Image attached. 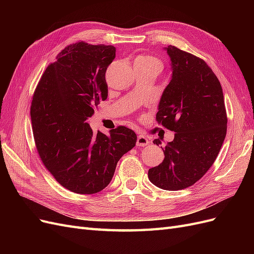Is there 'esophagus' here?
<instances>
[{"instance_id":"esophagus-1","label":"esophagus","mask_w":254,"mask_h":254,"mask_svg":"<svg viewBox=\"0 0 254 254\" xmlns=\"http://www.w3.org/2000/svg\"><path fill=\"white\" fill-rule=\"evenodd\" d=\"M148 143H149V140L144 134H142V133L137 134V140H136L137 146H146Z\"/></svg>"}]
</instances>
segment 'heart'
Instances as JSON below:
<instances>
[{"label": "heart", "mask_w": 254, "mask_h": 254, "mask_svg": "<svg viewBox=\"0 0 254 254\" xmlns=\"http://www.w3.org/2000/svg\"><path fill=\"white\" fill-rule=\"evenodd\" d=\"M134 61H140V63H144V64H152V65H156L157 67L162 68V63H161V60L153 57V56H150V55H142V56H139L136 57Z\"/></svg>", "instance_id": "heart-1"}]
</instances>
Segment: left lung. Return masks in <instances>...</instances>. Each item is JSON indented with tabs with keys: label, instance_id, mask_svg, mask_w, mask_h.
I'll use <instances>...</instances> for the list:
<instances>
[{
	"label": "left lung",
	"instance_id": "obj_1",
	"mask_svg": "<svg viewBox=\"0 0 254 254\" xmlns=\"http://www.w3.org/2000/svg\"><path fill=\"white\" fill-rule=\"evenodd\" d=\"M173 76L156 115L158 124L175 131L164 148V160L148 171L156 187L178 190L193 186L216 160L227 133L221 84L205 61L170 45ZM161 144L159 139L153 144Z\"/></svg>",
	"mask_w": 254,
	"mask_h": 254
}]
</instances>
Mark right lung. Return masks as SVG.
<instances>
[{
	"label": "right lung",
	"instance_id": "right-lung-1",
	"mask_svg": "<svg viewBox=\"0 0 254 254\" xmlns=\"http://www.w3.org/2000/svg\"><path fill=\"white\" fill-rule=\"evenodd\" d=\"M112 45L79 41L61 51L38 82L30 106L36 148L45 168L66 190L95 194L110 183L119 160L135 146L125 126L93 133L87 120L108 96L105 74Z\"/></svg>",
	"mask_w": 254,
	"mask_h": 254
}]
</instances>
